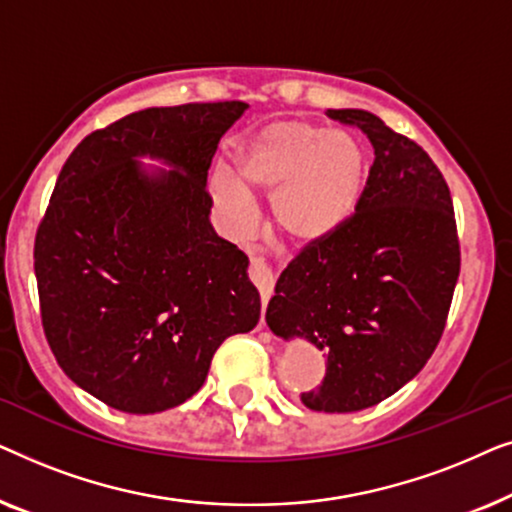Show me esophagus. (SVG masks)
<instances>
[{
    "label": "esophagus",
    "mask_w": 512,
    "mask_h": 512,
    "mask_svg": "<svg viewBox=\"0 0 512 512\" xmlns=\"http://www.w3.org/2000/svg\"><path fill=\"white\" fill-rule=\"evenodd\" d=\"M249 277H251V282L256 284L258 293H261V300H263V303H268L270 296H272V289H275V277H272L270 265L265 263L263 258L251 256V263H249ZM261 324H263V319H261Z\"/></svg>",
    "instance_id": "1"
}]
</instances>
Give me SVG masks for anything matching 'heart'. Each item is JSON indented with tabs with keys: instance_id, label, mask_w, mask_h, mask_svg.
I'll return each mask as SVG.
<instances>
[{
	"instance_id": "obj_1",
	"label": "heart",
	"mask_w": 512,
	"mask_h": 512,
	"mask_svg": "<svg viewBox=\"0 0 512 512\" xmlns=\"http://www.w3.org/2000/svg\"><path fill=\"white\" fill-rule=\"evenodd\" d=\"M366 153L349 132L321 123L275 121L233 156V179H209L214 205L230 228L249 221V195H270L272 226L293 247H314L338 233L359 207Z\"/></svg>"
}]
</instances>
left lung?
Wrapping results in <instances>:
<instances>
[{"instance_id":"1","label":"left lung","mask_w":512,"mask_h":512,"mask_svg":"<svg viewBox=\"0 0 512 512\" xmlns=\"http://www.w3.org/2000/svg\"><path fill=\"white\" fill-rule=\"evenodd\" d=\"M326 116L370 139L373 167L352 219L286 265L265 321L324 354V382L300 401L356 412L396 394L431 359L461 254L450 188L429 153L370 111Z\"/></svg>"}]
</instances>
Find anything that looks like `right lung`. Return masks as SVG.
Masks as SVG:
<instances>
[{"instance_id": "right-lung-1", "label": "right lung", "mask_w": 512, "mask_h": 512, "mask_svg": "<svg viewBox=\"0 0 512 512\" xmlns=\"http://www.w3.org/2000/svg\"><path fill=\"white\" fill-rule=\"evenodd\" d=\"M247 107L135 111L62 165L34 240L41 324L69 380L109 408H177L221 342L258 324L249 258L216 235L207 193L219 139ZM144 155L173 170L146 171Z\"/></svg>"}]
</instances>
